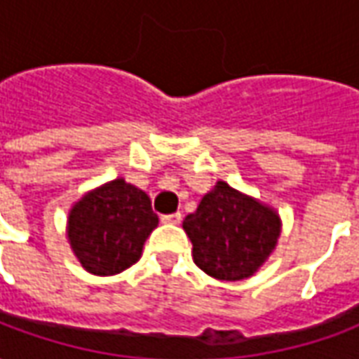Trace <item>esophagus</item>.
<instances>
[{
  "label": "esophagus",
  "mask_w": 359,
  "mask_h": 359,
  "mask_svg": "<svg viewBox=\"0 0 359 359\" xmlns=\"http://www.w3.org/2000/svg\"><path fill=\"white\" fill-rule=\"evenodd\" d=\"M182 221L180 213H171V215H161V223H169V225H179Z\"/></svg>",
  "instance_id": "1"
}]
</instances>
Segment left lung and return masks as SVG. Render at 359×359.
<instances>
[{
    "label": "left lung",
    "mask_w": 359,
    "mask_h": 359,
    "mask_svg": "<svg viewBox=\"0 0 359 359\" xmlns=\"http://www.w3.org/2000/svg\"><path fill=\"white\" fill-rule=\"evenodd\" d=\"M278 211L217 180L182 223L194 264L219 280L252 277L277 248Z\"/></svg>",
    "instance_id": "1"
}]
</instances>
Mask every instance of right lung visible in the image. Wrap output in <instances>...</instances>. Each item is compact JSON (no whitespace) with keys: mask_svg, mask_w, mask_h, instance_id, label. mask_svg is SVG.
<instances>
[{"mask_svg":"<svg viewBox=\"0 0 359 359\" xmlns=\"http://www.w3.org/2000/svg\"><path fill=\"white\" fill-rule=\"evenodd\" d=\"M157 223L149 196L118 177L73 203L67 241L84 269L109 277L140 259L144 242Z\"/></svg>","mask_w":359,"mask_h":359,"instance_id":"right-lung-1","label":"right lung"}]
</instances>
